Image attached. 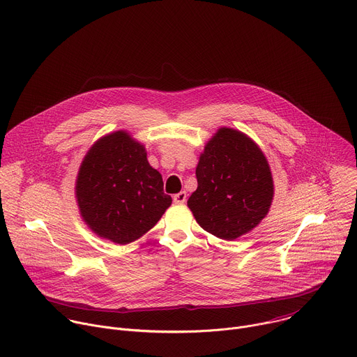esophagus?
<instances>
[{
  "instance_id": "obj_1",
  "label": "esophagus",
  "mask_w": 357,
  "mask_h": 357,
  "mask_svg": "<svg viewBox=\"0 0 357 357\" xmlns=\"http://www.w3.org/2000/svg\"><path fill=\"white\" fill-rule=\"evenodd\" d=\"M174 202L178 203V205H181V203H185L186 202V192L182 190V192L174 195Z\"/></svg>"
}]
</instances>
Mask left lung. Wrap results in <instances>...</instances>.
Masks as SVG:
<instances>
[{
	"label": "left lung",
	"mask_w": 357,
	"mask_h": 357,
	"mask_svg": "<svg viewBox=\"0 0 357 357\" xmlns=\"http://www.w3.org/2000/svg\"><path fill=\"white\" fill-rule=\"evenodd\" d=\"M197 188L188 208L208 233L236 240L270 212L274 181L261 148L247 134L222 127L206 142L196 167Z\"/></svg>",
	"instance_id": "1"
}]
</instances>
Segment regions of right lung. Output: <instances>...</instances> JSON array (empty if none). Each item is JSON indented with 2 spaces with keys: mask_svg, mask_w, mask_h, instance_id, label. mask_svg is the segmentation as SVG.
<instances>
[{
  "mask_svg": "<svg viewBox=\"0 0 357 357\" xmlns=\"http://www.w3.org/2000/svg\"><path fill=\"white\" fill-rule=\"evenodd\" d=\"M80 216L98 237L124 245L154 227L171 206L162 175L144 144L126 130L98 138L84 155L75 186Z\"/></svg>",
  "mask_w": 357,
  "mask_h": 357,
  "instance_id": "right-lung-1",
  "label": "right lung"
}]
</instances>
